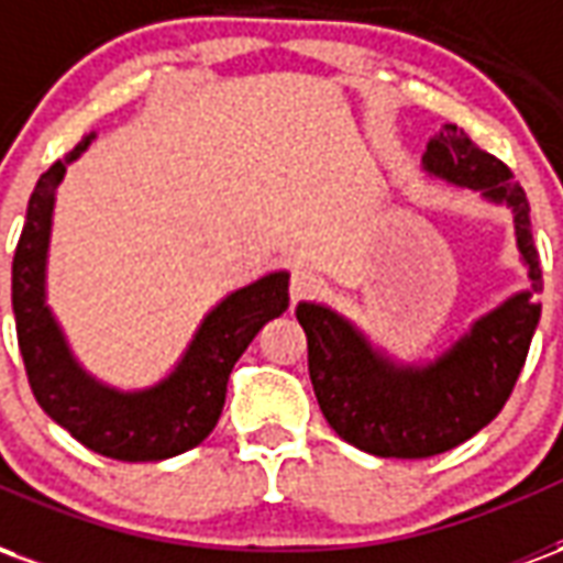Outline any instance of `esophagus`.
<instances>
[{
	"label": "esophagus",
	"instance_id": "34e87169",
	"mask_svg": "<svg viewBox=\"0 0 563 563\" xmlns=\"http://www.w3.org/2000/svg\"><path fill=\"white\" fill-rule=\"evenodd\" d=\"M317 274L310 268H292V277H289V295H292V301H298V298H307L310 292H317Z\"/></svg>",
	"mask_w": 563,
	"mask_h": 563
}]
</instances>
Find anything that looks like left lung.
Segmentation results:
<instances>
[{
	"instance_id": "obj_1",
	"label": "left lung",
	"mask_w": 563,
	"mask_h": 563,
	"mask_svg": "<svg viewBox=\"0 0 563 563\" xmlns=\"http://www.w3.org/2000/svg\"><path fill=\"white\" fill-rule=\"evenodd\" d=\"M422 168L512 210L531 289L476 319L428 365H398L331 307L298 305L295 317L307 334V367L319 410L338 437L379 459H431L483 431L504 410L540 322L543 271L533 246L531 208L512 172L459 126H446L428 141Z\"/></svg>"
}]
</instances>
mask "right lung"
Segmentation results:
<instances>
[{"label":"right lung","instance_id":"right-lung-1","mask_svg":"<svg viewBox=\"0 0 563 563\" xmlns=\"http://www.w3.org/2000/svg\"><path fill=\"white\" fill-rule=\"evenodd\" d=\"M96 132L66 159H56L32 189L26 222L11 265V305L32 395L56 424L84 446L117 461H162L198 446L213 431L225 404L234 362L268 319L289 307V274L274 271L225 295L201 319L184 358L156 386L120 391L90 377L71 355L66 334L47 307V246L56 186Z\"/></svg>","mask_w":563,"mask_h":563}]
</instances>
